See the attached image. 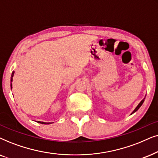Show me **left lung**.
<instances>
[{"label":"left lung","mask_w":158,"mask_h":158,"mask_svg":"<svg viewBox=\"0 0 158 158\" xmlns=\"http://www.w3.org/2000/svg\"><path fill=\"white\" fill-rule=\"evenodd\" d=\"M144 99H145V98H144V99H143V100H142V101H141V102H139V105H138V106H137V107H136V108H135V110H134L133 111V113H131V114H133V113H135V112H136V110H138V109H139V108L141 106H142V105L143 104V102H144Z\"/></svg>","instance_id":"8db88e82"}]
</instances>
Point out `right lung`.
Returning <instances> with one entry per match:
<instances>
[{"instance_id":"1","label":"right lung","mask_w":158,"mask_h":158,"mask_svg":"<svg viewBox=\"0 0 158 158\" xmlns=\"http://www.w3.org/2000/svg\"><path fill=\"white\" fill-rule=\"evenodd\" d=\"M14 72L13 71V73H12V75H11V78H10V81H13V77H14ZM12 86V85H11ZM12 88V87H11ZM38 123H43V124H49L50 123H45V122H40V121H38Z\"/></svg>"}]
</instances>
